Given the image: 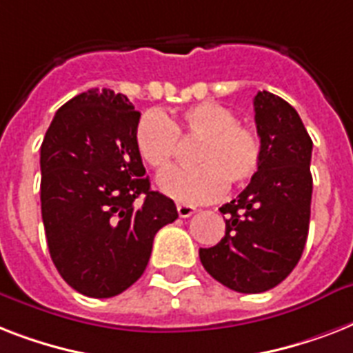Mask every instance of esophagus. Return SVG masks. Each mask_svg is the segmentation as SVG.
Segmentation results:
<instances>
[{"label":"esophagus","instance_id":"1","mask_svg":"<svg viewBox=\"0 0 353 353\" xmlns=\"http://www.w3.org/2000/svg\"><path fill=\"white\" fill-rule=\"evenodd\" d=\"M194 212H196V207H192V205H177V214H179V218H188V216H192Z\"/></svg>","mask_w":353,"mask_h":353}]
</instances>
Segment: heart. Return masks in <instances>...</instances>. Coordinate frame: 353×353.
<instances>
[{
  "label": "heart",
  "mask_w": 353,
  "mask_h": 353,
  "mask_svg": "<svg viewBox=\"0 0 353 353\" xmlns=\"http://www.w3.org/2000/svg\"><path fill=\"white\" fill-rule=\"evenodd\" d=\"M179 139L198 143L192 152L194 168H174L157 179L161 192L179 203H201L223 190L243 187L258 172L262 141L236 112L220 102H201L168 119L146 112L135 126V148L154 170H165L177 154Z\"/></svg>",
  "instance_id": "1"
}]
</instances>
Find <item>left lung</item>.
<instances>
[{
	"mask_svg": "<svg viewBox=\"0 0 353 353\" xmlns=\"http://www.w3.org/2000/svg\"><path fill=\"white\" fill-rule=\"evenodd\" d=\"M254 122L262 161L245 190L220 209L225 236L199 249L207 273L238 293H262L295 269L312 212L313 143L295 108L258 91Z\"/></svg>",
	"mask_w": 353,
	"mask_h": 353,
	"instance_id": "obj_1",
	"label": "left lung"
}]
</instances>
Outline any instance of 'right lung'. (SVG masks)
Instances as JSON below:
<instances>
[{
    "mask_svg": "<svg viewBox=\"0 0 353 353\" xmlns=\"http://www.w3.org/2000/svg\"><path fill=\"white\" fill-rule=\"evenodd\" d=\"M139 119L126 95L90 90L58 110L41 143L47 247L62 279L85 296L110 299L137 282L155 232L177 218L174 201L143 177Z\"/></svg>",
    "mask_w": 353,
    "mask_h": 353,
    "instance_id": "1",
    "label": "right lung"
}]
</instances>
